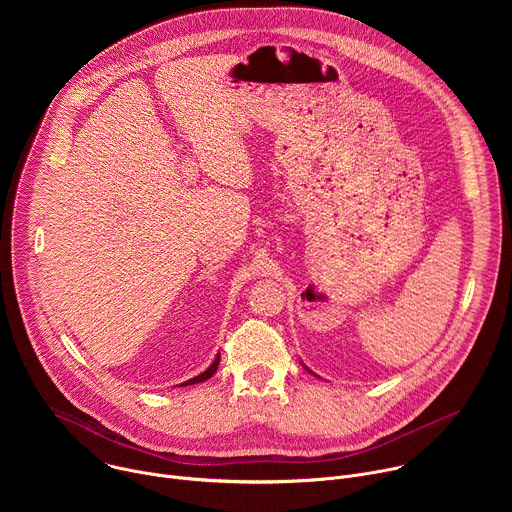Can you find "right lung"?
<instances>
[{
    "instance_id": "1",
    "label": "right lung",
    "mask_w": 512,
    "mask_h": 512,
    "mask_svg": "<svg viewBox=\"0 0 512 512\" xmlns=\"http://www.w3.org/2000/svg\"><path fill=\"white\" fill-rule=\"evenodd\" d=\"M218 362H221V354H218V356L214 358V362L210 364V367H208L202 375H198V377H194V379H190V381H186V383H182V385H194V383H202V381L210 379V377L216 373V369H218Z\"/></svg>"
}]
</instances>
